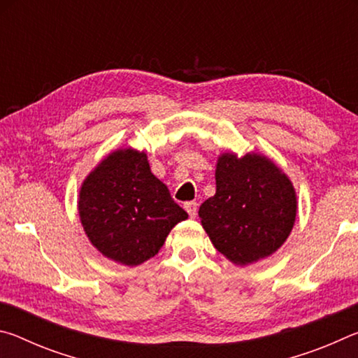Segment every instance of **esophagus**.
<instances>
[{"label": "esophagus", "mask_w": 358, "mask_h": 358, "mask_svg": "<svg viewBox=\"0 0 358 358\" xmlns=\"http://www.w3.org/2000/svg\"><path fill=\"white\" fill-rule=\"evenodd\" d=\"M185 210L187 211V215H189L191 217H196V215H197V202H186Z\"/></svg>", "instance_id": "1"}]
</instances>
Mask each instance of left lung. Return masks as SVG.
<instances>
[{"label": "left lung", "mask_w": 358, "mask_h": 358, "mask_svg": "<svg viewBox=\"0 0 358 358\" xmlns=\"http://www.w3.org/2000/svg\"><path fill=\"white\" fill-rule=\"evenodd\" d=\"M216 192L199 208L211 243L235 265H250L280 250L292 232L296 194L273 161L259 153H222Z\"/></svg>", "instance_id": "1"}]
</instances>
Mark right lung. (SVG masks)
<instances>
[{"instance_id":"add662e5","label":"right lung","mask_w":358,"mask_h":358,"mask_svg":"<svg viewBox=\"0 0 358 358\" xmlns=\"http://www.w3.org/2000/svg\"><path fill=\"white\" fill-rule=\"evenodd\" d=\"M78 216L102 256L136 266L156 256L169 232L187 213L151 173L145 151L120 148L83 180Z\"/></svg>"}]
</instances>
